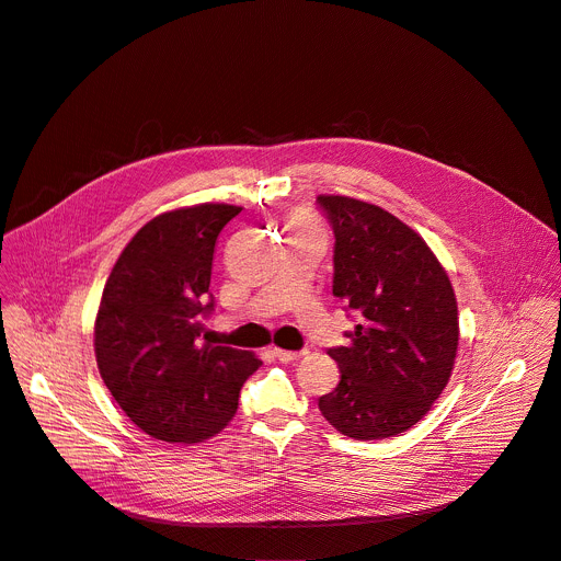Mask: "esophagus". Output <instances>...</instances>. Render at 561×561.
I'll return each mask as SVG.
<instances>
[{
  "label": "esophagus",
  "instance_id": "34e87169",
  "mask_svg": "<svg viewBox=\"0 0 561 561\" xmlns=\"http://www.w3.org/2000/svg\"><path fill=\"white\" fill-rule=\"evenodd\" d=\"M273 354H275V358H277V360H282V363L299 360V358L304 356V352H290V350H279V347H275V350H273Z\"/></svg>",
  "mask_w": 561,
  "mask_h": 561
}]
</instances>
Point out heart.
Instances as JSON below:
<instances>
[{
  "mask_svg": "<svg viewBox=\"0 0 561 561\" xmlns=\"http://www.w3.org/2000/svg\"><path fill=\"white\" fill-rule=\"evenodd\" d=\"M290 225H312V222H310L308 218H304V216H297V218H295Z\"/></svg>",
  "mask_w": 561,
  "mask_h": 561,
  "instance_id": "obj_1",
  "label": "heart"
}]
</instances>
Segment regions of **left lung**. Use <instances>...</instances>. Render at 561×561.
<instances>
[{"label":"left lung","instance_id":"8db88e82","mask_svg":"<svg viewBox=\"0 0 561 561\" xmlns=\"http://www.w3.org/2000/svg\"><path fill=\"white\" fill-rule=\"evenodd\" d=\"M317 207L334 233L332 293L356 319L347 345L328 350L341 381L319 410L347 438L383 440L416 425L451 377L454 288L425 240L381 207L345 196Z\"/></svg>","mask_w":561,"mask_h":561}]
</instances>
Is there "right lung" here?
Listing matches in <instances>:
<instances>
[{"mask_svg": "<svg viewBox=\"0 0 561 561\" xmlns=\"http://www.w3.org/2000/svg\"><path fill=\"white\" fill-rule=\"evenodd\" d=\"M240 211L201 205L153 218L103 288L94 325L99 371L131 423L158 440L201 443L222 432L247 377L262 365L247 350L201 339L216 308V240Z\"/></svg>", "mask_w": 561, "mask_h": 561, "instance_id": "add662e5", "label": "right lung"}]
</instances>
